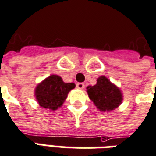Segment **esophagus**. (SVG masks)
I'll use <instances>...</instances> for the list:
<instances>
[{"instance_id": "34e87169", "label": "esophagus", "mask_w": 156, "mask_h": 156, "mask_svg": "<svg viewBox=\"0 0 156 156\" xmlns=\"http://www.w3.org/2000/svg\"><path fill=\"white\" fill-rule=\"evenodd\" d=\"M76 87L78 89H83V88H84V83H78L76 84Z\"/></svg>"}]
</instances>
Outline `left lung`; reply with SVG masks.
Returning a JSON list of instances; mask_svg holds the SVG:
<instances>
[{
	"label": "left lung",
	"mask_w": 156,
	"mask_h": 156,
	"mask_svg": "<svg viewBox=\"0 0 156 156\" xmlns=\"http://www.w3.org/2000/svg\"><path fill=\"white\" fill-rule=\"evenodd\" d=\"M87 92L89 99L101 112L115 110L122 101V94L119 88L112 83L105 76L97 79L95 85L88 86Z\"/></svg>",
	"instance_id": "left-lung-1"
}]
</instances>
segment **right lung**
<instances>
[{"label": "right lung", "instance_id": "add662e5", "mask_svg": "<svg viewBox=\"0 0 156 156\" xmlns=\"http://www.w3.org/2000/svg\"><path fill=\"white\" fill-rule=\"evenodd\" d=\"M74 88L73 83H64L58 75H51L37 85L36 101L41 107L55 111L62 105L68 93Z\"/></svg>", "mask_w": 156, "mask_h": 156}]
</instances>
